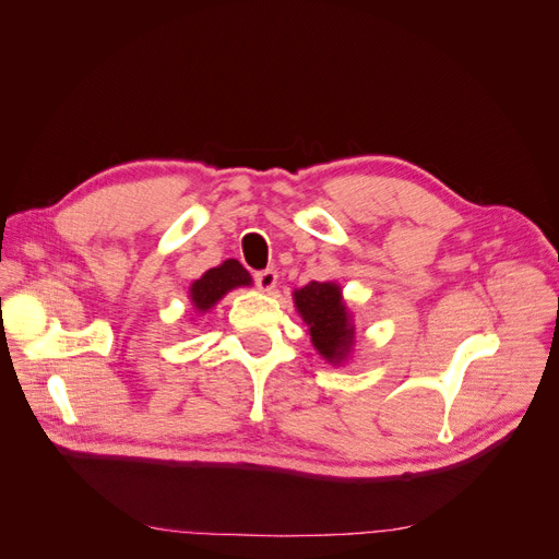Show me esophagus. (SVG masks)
I'll list each match as a JSON object with an SVG mask.
<instances>
[{
	"instance_id": "34e87169",
	"label": "esophagus",
	"mask_w": 559,
	"mask_h": 559,
	"mask_svg": "<svg viewBox=\"0 0 559 559\" xmlns=\"http://www.w3.org/2000/svg\"><path fill=\"white\" fill-rule=\"evenodd\" d=\"M253 282H257V286L261 292H273L277 286V273L275 270H261V273L253 275Z\"/></svg>"
}]
</instances>
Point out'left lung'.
Instances as JSON below:
<instances>
[{"label": "left lung", "instance_id": "8db88e82", "mask_svg": "<svg viewBox=\"0 0 559 559\" xmlns=\"http://www.w3.org/2000/svg\"><path fill=\"white\" fill-rule=\"evenodd\" d=\"M294 302L321 357L333 366L347 361L354 347V324L341 286L333 282H310L294 292Z\"/></svg>", "mask_w": 559, "mask_h": 559}]
</instances>
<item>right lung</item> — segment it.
Listing matches in <instances>:
<instances>
[{"label": "right lung", "instance_id": "obj_1", "mask_svg": "<svg viewBox=\"0 0 559 559\" xmlns=\"http://www.w3.org/2000/svg\"><path fill=\"white\" fill-rule=\"evenodd\" d=\"M249 284H251V277L242 267V263L235 259H228L222 265L210 267L205 275L195 280L191 284L189 296H191V302L198 312H207L230 289H238V286H249Z\"/></svg>", "mask_w": 559, "mask_h": 559}]
</instances>
